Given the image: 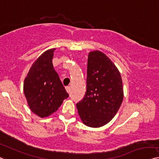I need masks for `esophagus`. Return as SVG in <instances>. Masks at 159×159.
Returning a JSON list of instances; mask_svg holds the SVG:
<instances>
[{"mask_svg": "<svg viewBox=\"0 0 159 159\" xmlns=\"http://www.w3.org/2000/svg\"><path fill=\"white\" fill-rule=\"evenodd\" d=\"M66 91L68 92V93H69V92H70V87L69 86H66Z\"/></svg>", "mask_w": 159, "mask_h": 159, "instance_id": "34e87169", "label": "esophagus"}]
</instances>
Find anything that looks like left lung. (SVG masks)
<instances>
[{"label": "left lung", "mask_w": 159, "mask_h": 159, "mask_svg": "<svg viewBox=\"0 0 159 159\" xmlns=\"http://www.w3.org/2000/svg\"><path fill=\"white\" fill-rule=\"evenodd\" d=\"M86 84L84 98L76 104L79 116L87 126H103L115 116L124 99L120 73L102 52L91 51L88 57Z\"/></svg>", "instance_id": "obj_1"}]
</instances>
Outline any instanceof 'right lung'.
<instances>
[{
    "label": "right lung",
    "instance_id": "1",
    "mask_svg": "<svg viewBox=\"0 0 159 159\" xmlns=\"http://www.w3.org/2000/svg\"><path fill=\"white\" fill-rule=\"evenodd\" d=\"M55 50L49 49L36 59L23 84V91L30 109L41 118L56 112L68 97L53 68L52 59Z\"/></svg>",
    "mask_w": 159,
    "mask_h": 159
}]
</instances>
